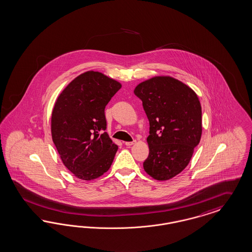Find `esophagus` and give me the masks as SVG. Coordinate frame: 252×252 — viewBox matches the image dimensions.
Returning a JSON list of instances; mask_svg holds the SVG:
<instances>
[{
  "label": "esophagus",
  "mask_w": 252,
  "mask_h": 252,
  "mask_svg": "<svg viewBox=\"0 0 252 252\" xmlns=\"http://www.w3.org/2000/svg\"><path fill=\"white\" fill-rule=\"evenodd\" d=\"M135 142H136L135 140H133V141H126L125 144H126V146H131V145H133Z\"/></svg>",
  "instance_id": "esophagus-1"
}]
</instances>
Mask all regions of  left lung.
Segmentation results:
<instances>
[{
    "label": "left lung",
    "instance_id": "8db88e82",
    "mask_svg": "<svg viewBox=\"0 0 252 252\" xmlns=\"http://www.w3.org/2000/svg\"><path fill=\"white\" fill-rule=\"evenodd\" d=\"M150 123L146 173L166 181L189 164L202 134V110L194 91L177 79L157 76L134 90Z\"/></svg>",
    "mask_w": 252,
    "mask_h": 252
}]
</instances>
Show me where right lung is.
Segmentation results:
<instances>
[{"mask_svg": "<svg viewBox=\"0 0 252 252\" xmlns=\"http://www.w3.org/2000/svg\"><path fill=\"white\" fill-rule=\"evenodd\" d=\"M121 87L117 81L90 70L72 80L55 103L53 142L64 165L78 179H96L113 164L118 146L105 132V107Z\"/></svg>", "mask_w": 252, "mask_h": 252, "instance_id": "add662e5", "label": "right lung"}]
</instances>
